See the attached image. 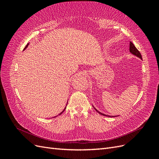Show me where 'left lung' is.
Returning <instances> with one entry per match:
<instances>
[{"mask_svg":"<svg viewBox=\"0 0 159 159\" xmlns=\"http://www.w3.org/2000/svg\"><path fill=\"white\" fill-rule=\"evenodd\" d=\"M129 50H130V52L131 53V54H133V55L137 56L138 57H139V58H141L142 60V56H141V53L139 52V51L136 48V47L134 46V45L133 44V43L131 42H130V44H129ZM94 109L97 111L100 114V115H104V116H107V117H111L110 115H105L103 113H102L101 112L98 111L96 109L95 107Z\"/></svg>","mask_w":159,"mask_h":159,"instance_id":"8db88e82","label":"left lung"}]
</instances>
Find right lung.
<instances>
[{
	"label": "right lung",
	"mask_w": 159,
	"mask_h": 159,
	"mask_svg": "<svg viewBox=\"0 0 159 159\" xmlns=\"http://www.w3.org/2000/svg\"><path fill=\"white\" fill-rule=\"evenodd\" d=\"M28 44H27V45H26V47H25V49H26V48H27V47H28ZM66 108H65V109H64V111H62V112H61V113H60V114H59V115H61V113H63V112H64V110H65V109H66Z\"/></svg>",
	"instance_id": "1"
}]
</instances>
